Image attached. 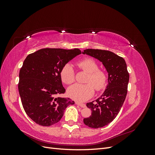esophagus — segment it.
Instances as JSON below:
<instances>
[{
    "label": "esophagus",
    "mask_w": 155,
    "mask_h": 155,
    "mask_svg": "<svg viewBox=\"0 0 155 155\" xmlns=\"http://www.w3.org/2000/svg\"><path fill=\"white\" fill-rule=\"evenodd\" d=\"M76 105H79V106H80V107H82V108H85V107H86V105H85V104H83V103L76 102Z\"/></svg>",
    "instance_id": "1"
}]
</instances>
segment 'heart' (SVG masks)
<instances>
[{
    "mask_svg": "<svg viewBox=\"0 0 155 155\" xmlns=\"http://www.w3.org/2000/svg\"><path fill=\"white\" fill-rule=\"evenodd\" d=\"M78 67L88 73L87 84H74L68 89V96L78 101L87 100L93 96L94 88L96 91L104 90L107 85L108 76L104 70L98 68V64L92 58H84L77 63ZM60 76L63 83L70 85L75 81V71L70 63L63 65Z\"/></svg>",
    "mask_w": 155,
    "mask_h": 155,
    "instance_id": "b5f03b06",
    "label": "heart"
}]
</instances>
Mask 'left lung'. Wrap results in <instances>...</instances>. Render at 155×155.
Here are the masks:
<instances>
[{"label": "left lung", "mask_w": 155, "mask_h": 155, "mask_svg": "<svg viewBox=\"0 0 155 155\" xmlns=\"http://www.w3.org/2000/svg\"><path fill=\"white\" fill-rule=\"evenodd\" d=\"M83 54L100 61L108 72L105 92L95 101L87 103L92 114L83 119L84 124L89 127L101 128L110 123L119 113L127 93L129 74L124 59L112 51L86 49Z\"/></svg>", "instance_id": "1"}]
</instances>
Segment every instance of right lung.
Returning <instances> with one entry per match:
<instances>
[{"mask_svg":"<svg viewBox=\"0 0 155 155\" xmlns=\"http://www.w3.org/2000/svg\"><path fill=\"white\" fill-rule=\"evenodd\" d=\"M78 48H43L29 54L19 72L18 89L26 114L42 126L59 122L66 108L74 105L70 98L58 97L65 92L61 69L78 55Z\"/></svg>","mask_w":155,"mask_h":155,"instance_id":"right-lung-1","label":"right lung"}]
</instances>
